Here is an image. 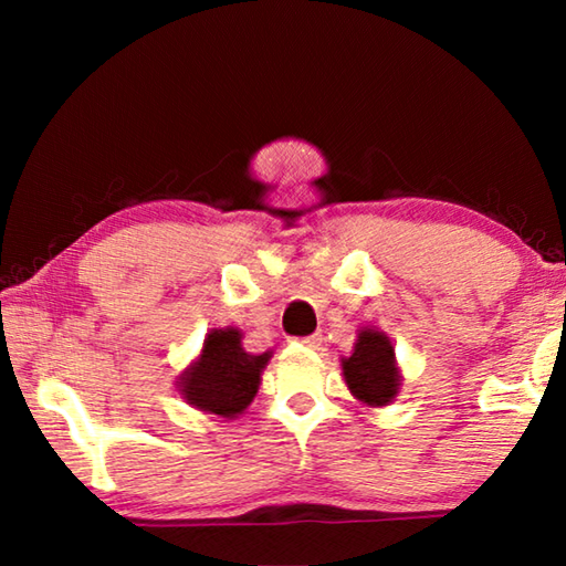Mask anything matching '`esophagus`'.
Segmentation results:
<instances>
[{
	"label": "esophagus",
	"mask_w": 566,
	"mask_h": 566,
	"mask_svg": "<svg viewBox=\"0 0 566 566\" xmlns=\"http://www.w3.org/2000/svg\"><path fill=\"white\" fill-rule=\"evenodd\" d=\"M304 347H319V342H322V334H310V337H302L300 339Z\"/></svg>",
	"instance_id": "obj_1"
}]
</instances>
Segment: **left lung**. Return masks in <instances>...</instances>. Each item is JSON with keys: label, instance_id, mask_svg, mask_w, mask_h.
Returning <instances> with one entry per match:
<instances>
[{"label": "left lung", "instance_id": "left-lung-1", "mask_svg": "<svg viewBox=\"0 0 566 566\" xmlns=\"http://www.w3.org/2000/svg\"><path fill=\"white\" fill-rule=\"evenodd\" d=\"M344 379L352 395L369 407H385L399 389L395 347L381 332L364 329L354 344L352 357L342 361Z\"/></svg>", "mask_w": 566, "mask_h": 566}]
</instances>
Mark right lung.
Wrapping results in <instances>:
<instances>
[{
  "label": "right lung",
  "mask_w": 566,
  "mask_h": 566,
  "mask_svg": "<svg viewBox=\"0 0 566 566\" xmlns=\"http://www.w3.org/2000/svg\"><path fill=\"white\" fill-rule=\"evenodd\" d=\"M266 361H270V352H244L239 329H214L207 334L202 357L181 375L179 391L189 405L209 415H242L260 389Z\"/></svg>",
  "instance_id": "add662e5"
}]
</instances>
